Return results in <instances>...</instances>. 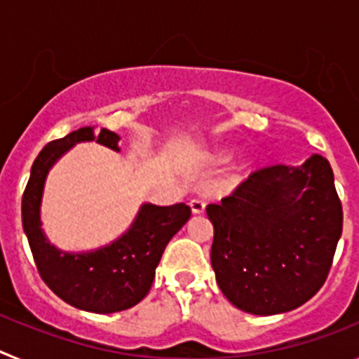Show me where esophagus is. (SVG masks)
<instances>
[{
	"label": "esophagus",
	"mask_w": 359,
	"mask_h": 359,
	"mask_svg": "<svg viewBox=\"0 0 359 359\" xmlns=\"http://www.w3.org/2000/svg\"><path fill=\"white\" fill-rule=\"evenodd\" d=\"M190 210H192V214H203L205 212V201L199 198H194L190 201Z\"/></svg>",
	"instance_id": "esophagus-1"
}]
</instances>
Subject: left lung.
<instances>
[{
  "mask_svg": "<svg viewBox=\"0 0 359 359\" xmlns=\"http://www.w3.org/2000/svg\"><path fill=\"white\" fill-rule=\"evenodd\" d=\"M210 250L224 297L252 315L297 309L318 293L344 226L331 165L313 154L302 167L271 165L207 207Z\"/></svg>",
  "mask_w": 359,
  "mask_h": 359,
  "instance_id": "8db88e82",
  "label": "left lung"
}]
</instances>
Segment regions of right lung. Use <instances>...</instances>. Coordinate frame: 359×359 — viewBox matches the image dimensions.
<instances>
[{
	"mask_svg": "<svg viewBox=\"0 0 359 359\" xmlns=\"http://www.w3.org/2000/svg\"><path fill=\"white\" fill-rule=\"evenodd\" d=\"M120 151V136L109 129L81 128L44 145L30 170L23 192L21 217L32 255L44 284L66 304L90 313L109 315L144 300L156 273L165 246L190 217V207L142 205L131 228L122 237L93 252L68 253L48 243L41 228V199L48 170L66 151L81 142H93Z\"/></svg>",
	"mask_w": 359,
	"mask_h": 359,
	"instance_id": "add662e5",
	"label": "right lung"
}]
</instances>
